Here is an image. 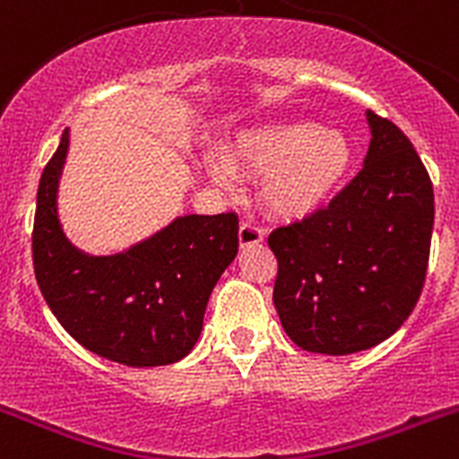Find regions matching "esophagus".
I'll return each mask as SVG.
<instances>
[{
  "label": "esophagus",
  "instance_id": "34e87169",
  "mask_svg": "<svg viewBox=\"0 0 459 459\" xmlns=\"http://www.w3.org/2000/svg\"><path fill=\"white\" fill-rule=\"evenodd\" d=\"M262 241H264V232L255 222H241V227H238V243H241V248L259 246Z\"/></svg>",
  "mask_w": 459,
  "mask_h": 459
}]
</instances>
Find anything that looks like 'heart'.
Masks as SVG:
<instances>
[{"mask_svg":"<svg viewBox=\"0 0 459 459\" xmlns=\"http://www.w3.org/2000/svg\"><path fill=\"white\" fill-rule=\"evenodd\" d=\"M354 165V144L342 128L310 119H269L232 137L227 153L206 160L218 184L237 174H262L259 202L275 218H307L331 202Z\"/></svg>","mask_w":459,"mask_h":459,"instance_id":"obj_1","label":"heart"}]
</instances>
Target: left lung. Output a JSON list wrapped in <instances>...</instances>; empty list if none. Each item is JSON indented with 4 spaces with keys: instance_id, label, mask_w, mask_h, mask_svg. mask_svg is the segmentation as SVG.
Segmentation results:
<instances>
[{
    "instance_id": "obj_1",
    "label": "left lung",
    "mask_w": 459,
    "mask_h": 459,
    "mask_svg": "<svg viewBox=\"0 0 459 459\" xmlns=\"http://www.w3.org/2000/svg\"><path fill=\"white\" fill-rule=\"evenodd\" d=\"M370 149L328 209L278 227L273 303L301 350L344 356L391 338L425 282L435 193L409 137L368 109Z\"/></svg>"
}]
</instances>
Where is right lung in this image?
<instances>
[{
    "label": "right lung",
    "mask_w": 459,
    "mask_h": 459,
    "mask_svg": "<svg viewBox=\"0 0 459 459\" xmlns=\"http://www.w3.org/2000/svg\"><path fill=\"white\" fill-rule=\"evenodd\" d=\"M68 142L66 128L36 195L40 294L84 350L131 368L177 363L200 340L211 291L237 257V213L179 216L121 253H84L68 241L56 209Z\"/></svg>",
    "instance_id": "obj_1"
}]
</instances>
